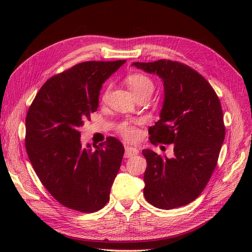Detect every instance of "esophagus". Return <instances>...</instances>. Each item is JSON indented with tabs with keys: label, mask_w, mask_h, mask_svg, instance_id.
Here are the masks:
<instances>
[{
	"label": "esophagus",
	"mask_w": 252,
	"mask_h": 252,
	"mask_svg": "<svg viewBox=\"0 0 252 252\" xmlns=\"http://www.w3.org/2000/svg\"><path fill=\"white\" fill-rule=\"evenodd\" d=\"M139 153V150L137 148H134V147H129V146H126V149H125V156L126 157H133L135 155H137Z\"/></svg>",
	"instance_id": "esophagus-1"
}]
</instances>
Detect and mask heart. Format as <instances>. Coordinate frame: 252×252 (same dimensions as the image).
<instances>
[{
    "mask_svg": "<svg viewBox=\"0 0 252 252\" xmlns=\"http://www.w3.org/2000/svg\"><path fill=\"white\" fill-rule=\"evenodd\" d=\"M126 83L135 97L139 95H151L154 91L152 79L143 73H131L126 77ZM109 95V88H106L102 94V100L105 101ZM118 133L126 141H135L139 137L138 129L131 125L124 124L118 127Z\"/></svg>",
    "mask_w": 252,
    "mask_h": 252,
    "instance_id": "1",
    "label": "heart"
}]
</instances>
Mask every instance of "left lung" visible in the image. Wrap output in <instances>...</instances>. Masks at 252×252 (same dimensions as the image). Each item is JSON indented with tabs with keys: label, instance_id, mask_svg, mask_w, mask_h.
Segmentation results:
<instances>
[{
	"label": "left lung",
	"instance_id": "left-lung-1",
	"mask_svg": "<svg viewBox=\"0 0 252 252\" xmlns=\"http://www.w3.org/2000/svg\"><path fill=\"white\" fill-rule=\"evenodd\" d=\"M162 78L164 101L160 119L149 129L153 145L174 144V158L144 149L147 160L144 196L153 206L173 209L201 194L217 166L226 135L221 105L206 79L190 66L160 59L134 62Z\"/></svg>",
	"mask_w": 252,
	"mask_h": 252
}]
</instances>
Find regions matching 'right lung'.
I'll list each match as a JSON object with an SVG mask.
<instances>
[{
    "label": "right lung",
    "mask_w": 252,
    "mask_h": 252,
    "mask_svg": "<svg viewBox=\"0 0 252 252\" xmlns=\"http://www.w3.org/2000/svg\"><path fill=\"white\" fill-rule=\"evenodd\" d=\"M125 62H82L53 75L29 108L26 152L39 181L65 207L95 213L109 201L125 148L113 137L83 148L78 128L97 111L102 84Z\"/></svg>",
    "instance_id": "1"
}]
</instances>
